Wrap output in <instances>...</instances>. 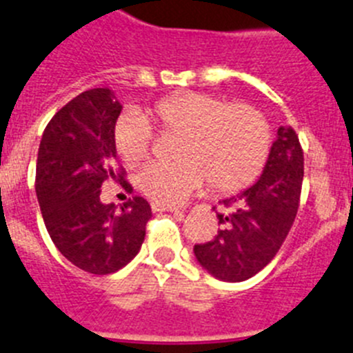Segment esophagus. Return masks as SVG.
<instances>
[{"instance_id": "1", "label": "esophagus", "mask_w": 353, "mask_h": 353, "mask_svg": "<svg viewBox=\"0 0 353 353\" xmlns=\"http://www.w3.org/2000/svg\"><path fill=\"white\" fill-rule=\"evenodd\" d=\"M151 210H153V212H179V209H177V207H170V205H163V203H157V202H153L151 203Z\"/></svg>"}]
</instances>
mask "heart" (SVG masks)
<instances>
[{
    "mask_svg": "<svg viewBox=\"0 0 353 353\" xmlns=\"http://www.w3.org/2000/svg\"><path fill=\"white\" fill-rule=\"evenodd\" d=\"M146 114L161 132L181 136L177 163H153L137 176V188L157 203L179 205L205 181L219 193L239 192L259 176L268 158V121L245 104L181 92L158 101ZM151 139L150 121L141 114H121L114 123V150L127 165L148 157Z\"/></svg>",
    "mask_w": 353,
    "mask_h": 353,
    "instance_id": "1",
    "label": "heart"
}]
</instances>
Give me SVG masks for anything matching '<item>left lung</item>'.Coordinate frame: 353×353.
<instances>
[{"mask_svg": "<svg viewBox=\"0 0 353 353\" xmlns=\"http://www.w3.org/2000/svg\"><path fill=\"white\" fill-rule=\"evenodd\" d=\"M303 150L291 127H279L259 179L223 200L232 207L217 212L221 230L214 240L193 247L196 261L212 276L242 282L261 272L279 252L299 205Z\"/></svg>", "mask_w": 353, "mask_h": 353, "instance_id": "left-lung-1", "label": "left lung"}]
</instances>
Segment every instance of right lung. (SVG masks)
Listing matches in <instances>:
<instances>
[{"label":"right lung","mask_w":353,"mask_h":353,"mask_svg":"<svg viewBox=\"0 0 353 353\" xmlns=\"http://www.w3.org/2000/svg\"><path fill=\"white\" fill-rule=\"evenodd\" d=\"M121 104L110 88H92L69 101L43 132L36 161V196L43 221L61 254L83 272L108 275L136 258L151 207L143 196L120 210L101 202L114 174L113 128ZM125 190L132 186L125 181Z\"/></svg>","instance_id":"add662e5"}]
</instances>
